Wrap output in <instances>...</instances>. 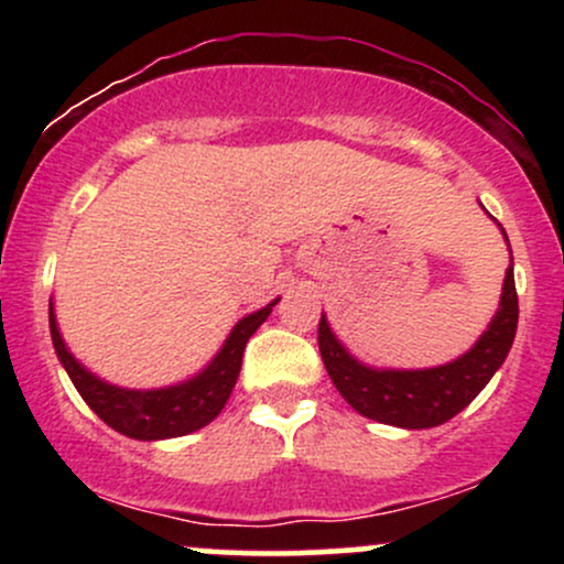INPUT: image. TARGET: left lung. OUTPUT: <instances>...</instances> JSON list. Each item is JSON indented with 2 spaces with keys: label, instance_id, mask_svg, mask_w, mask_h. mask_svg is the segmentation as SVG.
<instances>
[{
  "label": "left lung",
  "instance_id": "obj_1",
  "mask_svg": "<svg viewBox=\"0 0 564 564\" xmlns=\"http://www.w3.org/2000/svg\"><path fill=\"white\" fill-rule=\"evenodd\" d=\"M503 238H507V232H503ZM511 264L507 278H503L501 304H498V313L490 321L488 332L475 341L469 352L445 366L419 368V371L364 366L341 347V341L328 328L326 315H321V358L341 398L360 416L381 424L403 426V430H430V426L445 424L458 411H464L501 368L511 341H514L520 304H517L514 268Z\"/></svg>",
  "mask_w": 564,
  "mask_h": 564
}]
</instances>
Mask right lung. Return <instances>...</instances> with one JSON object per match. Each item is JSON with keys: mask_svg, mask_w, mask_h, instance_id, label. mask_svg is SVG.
Returning <instances> with one entry per match:
<instances>
[{"mask_svg": "<svg viewBox=\"0 0 564 564\" xmlns=\"http://www.w3.org/2000/svg\"><path fill=\"white\" fill-rule=\"evenodd\" d=\"M275 302L264 304L262 310L238 321L228 339H225L223 349L204 371L183 381V384L164 387V390H124V387L108 384V381L89 373L68 352L66 341L57 332L53 302H50V334H53L57 358H61L70 381L79 390L84 403L93 408L111 430L134 440L183 437L219 416V411L228 403L232 387H236L238 371H241L246 341L268 321Z\"/></svg>", "mask_w": 564, "mask_h": 564, "instance_id": "obj_1", "label": "right lung"}]
</instances>
